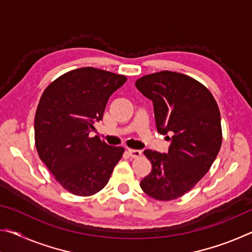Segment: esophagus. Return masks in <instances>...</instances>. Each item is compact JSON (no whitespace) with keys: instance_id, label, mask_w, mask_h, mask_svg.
<instances>
[{"instance_id":"34e87169","label":"esophagus","mask_w":252,"mask_h":252,"mask_svg":"<svg viewBox=\"0 0 252 252\" xmlns=\"http://www.w3.org/2000/svg\"><path fill=\"white\" fill-rule=\"evenodd\" d=\"M127 152H129V155L132 157V158H140L142 156V152L140 150H134V149H129L127 150Z\"/></svg>"}]
</instances>
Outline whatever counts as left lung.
<instances>
[{
  "mask_svg": "<svg viewBox=\"0 0 252 252\" xmlns=\"http://www.w3.org/2000/svg\"><path fill=\"white\" fill-rule=\"evenodd\" d=\"M152 100L157 130L172 135L168 153L146 150L151 172L140 187L159 201L180 198L210 170L222 142L218 103L212 93L189 75L160 71L135 81Z\"/></svg>",
  "mask_w": 252,
  "mask_h": 252,
  "instance_id": "8db88e82",
  "label": "left lung"
}]
</instances>
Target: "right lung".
I'll use <instances>...</instances> for the list:
<instances>
[{
    "instance_id": "add662e5",
    "label": "right lung",
    "mask_w": 252,
    "mask_h": 252,
    "mask_svg": "<svg viewBox=\"0 0 252 252\" xmlns=\"http://www.w3.org/2000/svg\"><path fill=\"white\" fill-rule=\"evenodd\" d=\"M126 76L80 67L51 82L37 104L34 139L40 159L70 193L89 197L106 186L123 156L122 147H111L90 136L102 120L112 93Z\"/></svg>"
}]
</instances>
